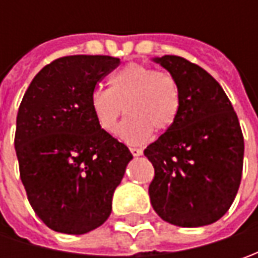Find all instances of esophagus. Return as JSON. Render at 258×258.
<instances>
[{"label": "esophagus", "instance_id": "obj_1", "mask_svg": "<svg viewBox=\"0 0 258 258\" xmlns=\"http://www.w3.org/2000/svg\"><path fill=\"white\" fill-rule=\"evenodd\" d=\"M131 152H132L134 156H141V155L144 154V151L141 148H131Z\"/></svg>", "mask_w": 258, "mask_h": 258}]
</instances>
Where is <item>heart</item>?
<instances>
[{"label": "heart", "mask_w": 258, "mask_h": 258, "mask_svg": "<svg viewBox=\"0 0 258 258\" xmlns=\"http://www.w3.org/2000/svg\"><path fill=\"white\" fill-rule=\"evenodd\" d=\"M89 106L97 124L113 132L120 114L127 117L117 129V136L131 145L146 142L156 131L169 129L179 113V87L171 75L151 67L131 63L109 79V89L96 87Z\"/></svg>", "instance_id": "1"}]
</instances>
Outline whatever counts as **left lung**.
I'll return each mask as SVG.
<instances>
[{
  "instance_id": "left-lung-1",
  "label": "left lung",
  "mask_w": 258,
  "mask_h": 258,
  "mask_svg": "<svg viewBox=\"0 0 258 258\" xmlns=\"http://www.w3.org/2000/svg\"><path fill=\"white\" fill-rule=\"evenodd\" d=\"M152 61L179 87L175 123L145 149L155 178L149 197L155 213L178 227L215 223L231 207L243 173L244 139L223 87L210 73L178 55Z\"/></svg>"
}]
</instances>
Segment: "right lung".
<instances>
[{
	"label": "right lung",
	"instance_id": "add662e5",
	"mask_svg": "<svg viewBox=\"0 0 258 258\" xmlns=\"http://www.w3.org/2000/svg\"><path fill=\"white\" fill-rule=\"evenodd\" d=\"M120 63L110 55H67L43 67L17 114L15 152L28 201L64 234H86L112 213L132 154L94 119L89 97Z\"/></svg>",
	"mask_w": 258,
	"mask_h": 258
}]
</instances>
